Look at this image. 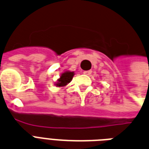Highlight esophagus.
<instances>
[{
  "mask_svg": "<svg viewBox=\"0 0 149 149\" xmlns=\"http://www.w3.org/2000/svg\"><path fill=\"white\" fill-rule=\"evenodd\" d=\"M83 73L85 74H86V75H89V74H92V71H85Z\"/></svg>",
  "mask_w": 149,
  "mask_h": 149,
  "instance_id": "1",
  "label": "esophagus"
}]
</instances>
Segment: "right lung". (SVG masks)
Listing matches in <instances>:
<instances>
[{"label":"right lung","instance_id":"add662e5","mask_svg":"<svg viewBox=\"0 0 149 149\" xmlns=\"http://www.w3.org/2000/svg\"><path fill=\"white\" fill-rule=\"evenodd\" d=\"M74 75V73L73 71L72 72L71 71H65L63 74H61L60 78L57 80V82L56 83V85L57 87L65 86L68 83L71 82V81L72 80Z\"/></svg>","mask_w":149,"mask_h":149}]
</instances>
